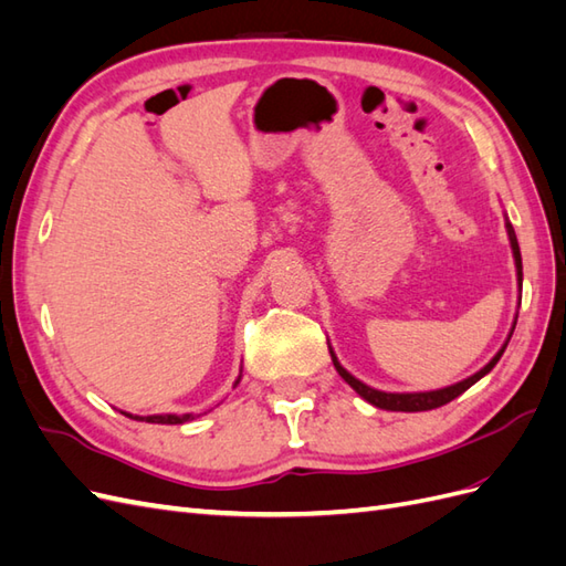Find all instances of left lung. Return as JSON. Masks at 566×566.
I'll return each mask as SVG.
<instances>
[{
  "mask_svg": "<svg viewBox=\"0 0 566 566\" xmlns=\"http://www.w3.org/2000/svg\"><path fill=\"white\" fill-rule=\"evenodd\" d=\"M507 235H510V243H512V252H515V262H517L520 281H522V254H520V243H517L515 229H512L510 224H507ZM331 356H333V352H331ZM501 356H503V349H501L499 354H495L482 370L474 373L472 378H468V380H462V382H458V385H451V387H447V389L420 391V394H387V391H378V389H373V387H368V385H364V382H358V380L354 378V375H349L345 368H342V366L337 364L335 356H333V364H335V368H337V373L342 375V378H345V382H347L349 387H354L358 394H361V397H364L368 403L378 406V408H385V410H408V413H416V410H432V408H439V406H443V403L453 401L455 397H460V394L465 391V389H470L479 378H484V375H486L495 364H499Z\"/></svg>",
  "mask_w": 566,
  "mask_h": 566,
  "instance_id": "1",
  "label": "left lung"
}]
</instances>
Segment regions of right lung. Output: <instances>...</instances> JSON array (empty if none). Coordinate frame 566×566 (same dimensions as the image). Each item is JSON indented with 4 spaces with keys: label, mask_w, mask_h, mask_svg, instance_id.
<instances>
[{
    "label": "right lung",
    "mask_w": 566,
    "mask_h": 566,
    "mask_svg": "<svg viewBox=\"0 0 566 566\" xmlns=\"http://www.w3.org/2000/svg\"><path fill=\"white\" fill-rule=\"evenodd\" d=\"M127 418H134V420H142V422H160V424H179V422H188L193 420L196 416L186 413V416H146V418H139V416H129L125 413Z\"/></svg>",
    "instance_id": "1"
}]
</instances>
